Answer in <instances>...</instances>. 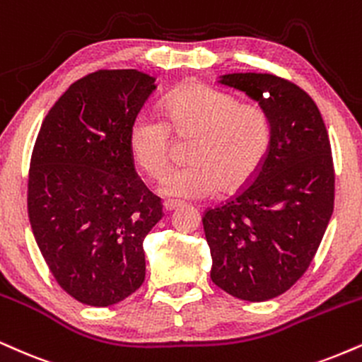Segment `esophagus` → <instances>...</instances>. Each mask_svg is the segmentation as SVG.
Masks as SVG:
<instances>
[{
    "label": "esophagus",
    "instance_id": "34e87169",
    "mask_svg": "<svg viewBox=\"0 0 362 362\" xmlns=\"http://www.w3.org/2000/svg\"><path fill=\"white\" fill-rule=\"evenodd\" d=\"M182 206V202H178V200H165L163 202V211L165 212H170V211H173V209H177V207H180Z\"/></svg>",
    "mask_w": 362,
    "mask_h": 362
}]
</instances>
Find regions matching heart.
Segmentation results:
<instances>
[{
    "mask_svg": "<svg viewBox=\"0 0 362 362\" xmlns=\"http://www.w3.org/2000/svg\"><path fill=\"white\" fill-rule=\"evenodd\" d=\"M194 138L187 167L172 170L160 184L168 197L202 199L236 190L256 175L272 145V124L263 107L209 86H187L163 104V119L138 115L128 132L134 163L158 178L170 165L172 138Z\"/></svg>",
    "mask_w": 362,
    "mask_h": 362,
    "instance_id": "obj_1",
    "label": "heart"
}]
</instances>
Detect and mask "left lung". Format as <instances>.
<instances>
[{"label":"left lung","instance_id":"left-lung-1","mask_svg":"<svg viewBox=\"0 0 362 362\" xmlns=\"http://www.w3.org/2000/svg\"><path fill=\"white\" fill-rule=\"evenodd\" d=\"M221 84L259 104L272 145L250 185L204 214L211 278L247 302L286 291L312 263L334 211V163L324 119L305 90L273 74L234 72Z\"/></svg>","mask_w":362,"mask_h":362}]
</instances>
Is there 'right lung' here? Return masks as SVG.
I'll return each instance as SVG.
<instances>
[{"instance_id": "right-lung-1", "label": "right lung", "mask_w": 362, "mask_h": 362, "mask_svg": "<svg viewBox=\"0 0 362 362\" xmlns=\"http://www.w3.org/2000/svg\"><path fill=\"white\" fill-rule=\"evenodd\" d=\"M155 89L134 69L89 74L60 95L35 141V241L57 283L86 305H115L145 281L143 239L163 211L136 175L128 132Z\"/></svg>"}]
</instances>
